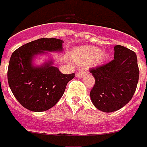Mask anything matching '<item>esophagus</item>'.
Returning a JSON list of instances; mask_svg holds the SVG:
<instances>
[{"label":"esophagus","mask_w":147,"mask_h":147,"mask_svg":"<svg viewBox=\"0 0 147 147\" xmlns=\"http://www.w3.org/2000/svg\"><path fill=\"white\" fill-rule=\"evenodd\" d=\"M85 74V70L84 69H82L80 70V71H78L77 73H76V77L78 78H82L84 76V75Z\"/></svg>","instance_id":"1"}]
</instances>
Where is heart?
Wrapping results in <instances>:
<instances>
[{
    "instance_id": "heart-1",
    "label": "heart",
    "mask_w": 147,
    "mask_h": 147,
    "mask_svg": "<svg viewBox=\"0 0 147 147\" xmlns=\"http://www.w3.org/2000/svg\"><path fill=\"white\" fill-rule=\"evenodd\" d=\"M109 55L105 51H101L100 49L84 46L75 48L71 52V59L79 64H88L93 63L95 65H99L108 60Z\"/></svg>"
}]
</instances>
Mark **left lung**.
Instances as JSON below:
<instances>
[{
    "label": "left lung",
    "mask_w": 147,
    "mask_h": 147,
    "mask_svg": "<svg viewBox=\"0 0 147 147\" xmlns=\"http://www.w3.org/2000/svg\"><path fill=\"white\" fill-rule=\"evenodd\" d=\"M95 84L91 100L105 113L118 110L129 102L136 90L139 70L135 53L123 46L114 47V59L90 70Z\"/></svg>",
    "instance_id": "8db88e82"
}]
</instances>
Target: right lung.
<instances>
[{
  "label": "right lung",
  "mask_w": 147,
  "mask_h": 147,
  "mask_svg": "<svg viewBox=\"0 0 147 147\" xmlns=\"http://www.w3.org/2000/svg\"><path fill=\"white\" fill-rule=\"evenodd\" d=\"M63 41L39 38L20 47L12 54L8 68V82L18 102L29 110L43 112L55 106L64 93L75 74L61 73L54 60L35 66L34 59L48 52H62ZM48 52L47 53L46 51Z\"/></svg>",
  "instance_id": "obj_1"
}]
</instances>
